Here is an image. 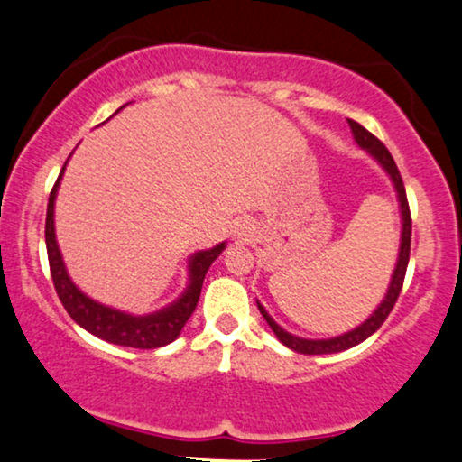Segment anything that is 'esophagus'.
Wrapping results in <instances>:
<instances>
[{
  "label": "esophagus",
  "instance_id": "34e87169",
  "mask_svg": "<svg viewBox=\"0 0 462 462\" xmlns=\"http://www.w3.org/2000/svg\"><path fill=\"white\" fill-rule=\"evenodd\" d=\"M234 236L240 238V240H251L253 238V230L251 226L243 222V224H236V230H234Z\"/></svg>",
  "mask_w": 462,
  "mask_h": 462
}]
</instances>
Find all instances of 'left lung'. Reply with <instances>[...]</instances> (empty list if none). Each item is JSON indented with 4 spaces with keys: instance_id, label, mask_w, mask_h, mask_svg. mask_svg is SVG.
I'll return each instance as SVG.
<instances>
[{
    "instance_id": "8db88e82",
    "label": "left lung",
    "mask_w": 462,
    "mask_h": 462,
    "mask_svg": "<svg viewBox=\"0 0 462 462\" xmlns=\"http://www.w3.org/2000/svg\"><path fill=\"white\" fill-rule=\"evenodd\" d=\"M349 127H352L354 140L358 142V146L364 148L370 157H373L376 163H379L383 169H385L389 178L393 181L395 192H398V200H400V213H402V240H400V255H398V263H395L392 282H389L387 295L383 301L379 303L366 322H362L360 327H356L349 333H343L339 337H333V339H301V337L291 335L284 330L282 327H278L262 303L257 301V308L262 311V316L265 318V322L270 324V328L274 330V335L278 337V341L282 346H287L289 349L299 354H308V356H320V354H337V352H346V349L358 346L364 339H368L370 335L376 333L381 328V324L387 320L389 311L393 310L395 301H398L402 284H404V276H406V268H408V259H411V236H412V219H411V207H408V199H406V188L404 181H402V175L398 171V165L385 144L379 138H374L368 129H364L360 123H356L349 119Z\"/></svg>"
}]
</instances>
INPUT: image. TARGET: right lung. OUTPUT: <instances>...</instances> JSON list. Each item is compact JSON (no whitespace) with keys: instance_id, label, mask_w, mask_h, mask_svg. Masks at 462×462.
Instances as JSON below:
<instances>
[{"instance_id":"obj_1","label":"right lung","mask_w":462,"mask_h":462,"mask_svg":"<svg viewBox=\"0 0 462 462\" xmlns=\"http://www.w3.org/2000/svg\"><path fill=\"white\" fill-rule=\"evenodd\" d=\"M67 167V163H64ZM64 167L60 175H58L54 188L50 192L48 200V216H45V246H48V259H50V272L51 281H54V289L64 310L69 311V316L79 324L81 328H86L88 333H92L108 343L123 347H138V349H157L163 347L167 343L175 341L188 322V318L192 316L194 308H197L200 289H203V281L207 270L211 268V263L219 257V253L226 249V243H219L209 251H197L188 262V287L173 303H169L167 308L154 311V314L146 316H134L127 311L108 308L94 301L92 297H88L83 291L77 289V284L70 281L67 265L62 262V253L58 249L56 243V232H54V200L58 186H60V178L64 173Z\"/></svg>"}]
</instances>
